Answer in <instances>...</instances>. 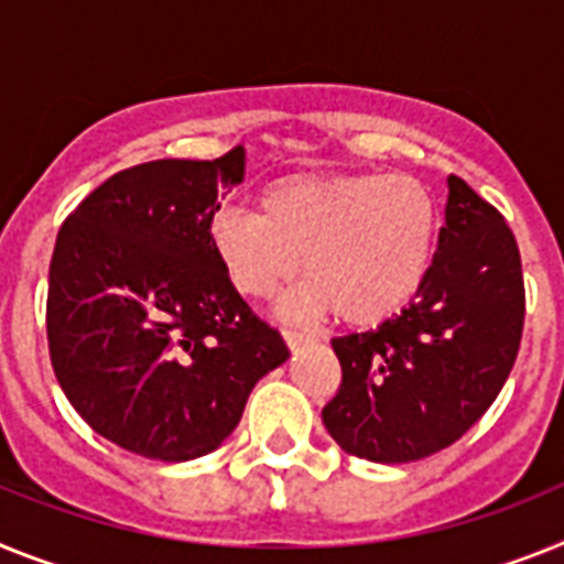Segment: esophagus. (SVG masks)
Segmentation results:
<instances>
[{
	"instance_id": "obj_1",
	"label": "esophagus",
	"mask_w": 564,
	"mask_h": 564,
	"mask_svg": "<svg viewBox=\"0 0 564 564\" xmlns=\"http://www.w3.org/2000/svg\"><path fill=\"white\" fill-rule=\"evenodd\" d=\"M283 340H286V346L292 351L295 349H301V346H306V343L312 340L310 335H306V332H297V329H283Z\"/></svg>"
}]
</instances>
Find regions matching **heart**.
<instances>
[{
	"instance_id": "heart-1",
	"label": "heart",
	"mask_w": 564,
	"mask_h": 564,
	"mask_svg": "<svg viewBox=\"0 0 564 564\" xmlns=\"http://www.w3.org/2000/svg\"><path fill=\"white\" fill-rule=\"evenodd\" d=\"M437 213L411 175H297L263 189L261 213L221 209L209 243L241 295L272 297L303 267L281 303L286 317L337 315L371 326L423 286Z\"/></svg>"
}]
</instances>
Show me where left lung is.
Returning a JSON list of instances; mask_svg holds the SVG:
<instances>
[{
    "mask_svg": "<svg viewBox=\"0 0 564 564\" xmlns=\"http://www.w3.org/2000/svg\"><path fill=\"white\" fill-rule=\"evenodd\" d=\"M525 286L506 218L448 175L445 227L423 286L398 317L332 340L343 369L323 425L346 454L414 463L457 443L517 360Z\"/></svg>",
    "mask_w": 564,
    "mask_h": 564,
    "instance_id": "8db88e82",
    "label": "left lung"
}]
</instances>
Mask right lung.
I'll return each instance as SVG.
<instances>
[{"label": "right lung", "mask_w": 564, "mask_h": 564, "mask_svg": "<svg viewBox=\"0 0 564 564\" xmlns=\"http://www.w3.org/2000/svg\"><path fill=\"white\" fill-rule=\"evenodd\" d=\"M247 153L121 170L62 224L47 283L56 380L96 434L161 463L215 452L249 391L286 364L209 243Z\"/></svg>", "instance_id": "right-lung-1"}]
</instances>
